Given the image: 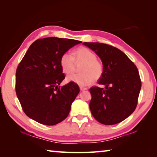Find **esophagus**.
<instances>
[{"label": "esophagus", "instance_id": "34e87169", "mask_svg": "<svg viewBox=\"0 0 157 157\" xmlns=\"http://www.w3.org/2000/svg\"><path fill=\"white\" fill-rule=\"evenodd\" d=\"M79 89H80V90L81 91H83V90H87V88H84V87H79Z\"/></svg>", "mask_w": 157, "mask_h": 157}]
</instances>
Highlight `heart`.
Here are the masks:
<instances>
[{
  "label": "heart",
  "mask_w": 157,
  "mask_h": 157,
  "mask_svg": "<svg viewBox=\"0 0 157 157\" xmlns=\"http://www.w3.org/2000/svg\"><path fill=\"white\" fill-rule=\"evenodd\" d=\"M76 63H83L79 69L80 74H71L66 78L68 82H73L82 87L90 85L93 81L101 78L103 73V65L97 60L94 52L86 47H80L73 52L64 53L60 59L63 71L69 74L73 72Z\"/></svg>",
  "instance_id": "obj_1"
}]
</instances>
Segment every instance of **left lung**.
<instances>
[{"label": "left lung", "mask_w": 157, "mask_h": 157, "mask_svg": "<svg viewBox=\"0 0 157 157\" xmlns=\"http://www.w3.org/2000/svg\"><path fill=\"white\" fill-rule=\"evenodd\" d=\"M101 59L103 73L98 84L105 88H90V109L102 124L114 125L125 120L135 111L142 83L138 70L125 53L111 45L84 42Z\"/></svg>", "instance_id": "1"}]
</instances>
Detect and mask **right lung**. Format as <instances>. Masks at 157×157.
Segmentation results:
<instances>
[{"mask_svg": "<svg viewBox=\"0 0 157 157\" xmlns=\"http://www.w3.org/2000/svg\"><path fill=\"white\" fill-rule=\"evenodd\" d=\"M79 43L76 40L50 37L36 40L29 47L16 70L15 91L29 118L54 125L68 116L79 88L73 82L59 86L65 78L60 59Z\"/></svg>", "mask_w": 157, "mask_h": 157, "instance_id": "right-lung-1", "label": "right lung"}]
</instances>
